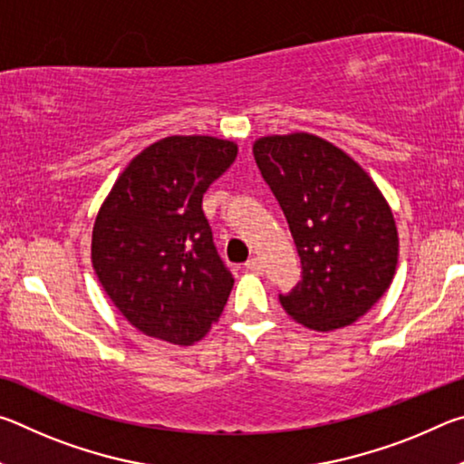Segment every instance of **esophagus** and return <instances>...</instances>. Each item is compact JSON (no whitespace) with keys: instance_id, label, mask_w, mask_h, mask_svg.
I'll return each mask as SVG.
<instances>
[{"instance_id":"1","label":"esophagus","mask_w":464,"mask_h":464,"mask_svg":"<svg viewBox=\"0 0 464 464\" xmlns=\"http://www.w3.org/2000/svg\"><path fill=\"white\" fill-rule=\"evenodd\" d=\"M246 268L251 270V272H256V274H260L264 270V266H262L260 257H251V260L246 262Z\"/></svg>"}]
</instances>
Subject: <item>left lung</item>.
Masks as SVG:
<instances>
[{
  "instance_id": "obj_1",
  "label": "left lung",
  "mask_w": 464,
  "mask_h": 464,
  "mask_svg": "<svg viewBox=\"0 0 464 464\" xmlns=\"http://www.w3.org/2000/svg\"><path fill=\"white\" fill-rule=\"evenodd\" d=\"M254 157L301 257L282 309L315 332L354 324L395 276L399 237L384 196L348 153L309 132L257 139Z\"/></svg>"
}]
</instances>
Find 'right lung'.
I'll use <instances>...</instances> for the list:
<instances>
[{
    "instance_id": "add662e5",
    "label": "right lung",
    "mask_w": 464,
    "mask_h": 464,
    "mask_svg": "<svg viewBox=\"0 0 464 464\" xmlns=\"http://www.w3.org/2000/svg\"><path fill=\"white\" fill-rule=\"evenodd\" d=\"M237 157L233 140L166 137L116 179L92 233V264L124 319L190 345L218 321L233 276L213 243L202 196Z\"/></svg>"
}]
</instances>
